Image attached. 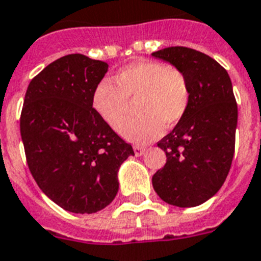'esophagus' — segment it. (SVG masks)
Returning a JSON list of instances; mask_svg holds the SVG:
<instances>
[{
	"label": "esophagus",
	"instance_id": "1",
	"mask_svg": "<svg viewBox=\"0 0 261 261\" xmlns=\"http://www.w3.org/2000/svg\"><path fill=\"white\" fill-rule=\"evenodd\" d=\"M134 152H135V155L139 156V155H142L143 152H145V149H143V147H141V146H134Z\"/></svg>",
	"mask_w": 261,
	"mask_h": 261
}]
</instances>
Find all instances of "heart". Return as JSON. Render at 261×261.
<instances>
[{"mask_svg": "<svg viewBox=\"0 0 261 261\" xmlns=\"http://www.w3.org/2000/svg\"><path fill=\"white\" fill-rule=\"evenodd\" d=\"M114 80L96 86L92 106L97 115L114 130H119L137 101V120L124 125L126 139L146 143L160 137L165 127L178 124L189 111L192 87L181 69L161 61H137L120 69Z\"/></svg>", "mask_w": 261, "mask_h": 261, "instance_id": "obj_1", "label": "heart"}]
</instances>
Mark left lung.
Returning a JSON list of instances; mask_svg holds the SVG:
<instances>
[{"mask_svg": "<svg viewBox=\"0 0 261 261\" xmlns=\"http://www.w3.org/2000/svg\"><path fill=\"white\" fill-rule=\"evenodd\" d=\"M151 55L181 69L192 87L186 116L158 142L167 160L152 175V188L167 204L197 206L219 192L233 160L237 103L232 82L215 59L192 48L169 46Z\"/></svg>", "mask_w": 261, "mask_h": 261, "instance_id": "obj_1", "label": "left lung"}]
</instances>
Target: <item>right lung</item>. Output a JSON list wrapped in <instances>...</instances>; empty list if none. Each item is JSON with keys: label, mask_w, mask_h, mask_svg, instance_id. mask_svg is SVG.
I'll return each instance as SVG.
<instances>
[{"label": "right lung", "mask_w": 261, "mask_h": 261, "mask_svg": "<svg viewBox=\"0 0 261 261\" xmlns=\"http://www.w3.org/2000/svg\"><path fill=\"white\" fill-rule=\"evenodd\" d=\"M109 64L80 54L55 60L28 86L20 131L40 189L72 213H95L115 198L120 165L134 150L92 107Z\"/></svg>", "instance_id": "1"}]
</instances>
